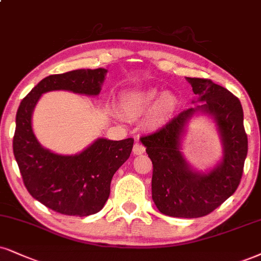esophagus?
Instances as JSON below:
<instances>
[{
	"instance_id": "obj_1",
	"label": "esophagus",
	"mask_w": 261,
	"mask_h": 261,
	"mask_svg": "<svg viewBox=\"0 0 261 261\" xmlns=\"http://www.w3.org/2000/svg\"><path fill=\"white\" fill-rule=\"evenodd\" d=\"M145 152V146L141 143H136L133 146V153L134 155H141V153Z\"/></svg>"
}]
</instances>
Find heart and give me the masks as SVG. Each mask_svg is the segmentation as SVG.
<instances>
[{"mask_svg": "<svg viewBox=\"0 0 261 261\" xmlns=\"http://www.w3.org/2000/svg\"><path fill=\"white\" fill-rule=\"evenodd\" d=\"M120 105L128 117L136 118L150 113L149 122L153 127L165 124L175 114L178 96L173 93H161L156 88L128 89L121 93Z\"/></svg>", "mask_w": 261, "mask_h": 261, "instance_id": "b5f03b06", "label": "heart"}]
</instances>
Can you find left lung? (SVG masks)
<instances>
[{
    "instance_id": "1",
    "label": "left lung",
    "mask_w": 261,
    "mask_h": 261,
    "mask_svg": "<svg viewBox=\"0 0 261 261\" xmlns=\"http://www.w3.org/2000/svg\"><path fill=\"white\" fill-rule=\"evenodd\" d=\"M186 80L201 104L180 112L140 140L152 161V199L159 211L174 218H199L212 213L239 188L248 138L237 96L211 80ZM198 112L215 118L223 143V160L208 173L192 170L179 152L185 125Z\"/></svg>"
}]
</instances>
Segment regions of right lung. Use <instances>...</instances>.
Listing matches in <instances>:
<instances>
[{"instance_id": "add662e5", "label": "right lung", "mask_w": 261, "mask_h": 261, "mask_svg": "<svg viewBox=\"0 0 261 261\" xmlns=\"http://www.w3.org/2000/svg\"><path fill=\"white\" fill-rule=\"evenodd\" d=\"M108 70L80 69L43 79L22 99L15 118L13 152L30 195L57 213L87 217L98 213L110 196L112 176L129 159L134 139H96L82 152L64 156L38 143L31 118L46 92L98 95Z\"/></svg>"}]
</instances>
